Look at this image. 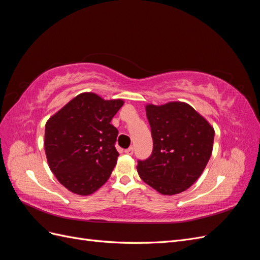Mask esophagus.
I'll return each instance as SVG.
<instances>
[{
	"instance_id": "1",
	"label": "esophagus",
	"mask_w": 260,
	"mask_h": 260,
	"mask_svg": "<svg viewBox=\"0 0 260 260\" xmlns=\"http://www.w3.org/2000/svg\"><path fill=\"white\" fill-rule=\"evenodd\" d=\"M124 153L127 154V155H132L133 154V147H129V148H127L124 151Z\"/></svg>"
}]
</instances>
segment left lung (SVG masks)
I'll list each match as a JSON object with an SVG mask.
<instances>
[{
  "instance_id": "obj_1",
  "label": "left lung",
  "mask_w": 260,
  "mask_h": 260,
  "mask_svg": "<svg viewBox=\"0 0 260 260\" xmlns=\"http://www.w3.org/2000/svg\"><path fill=\"white\" fill-rule=\"evenodd\" d=\"M145 111L153 152L138 161L139 176L162 195L179 194L203 174L211 156L215 130L184 102L147 104Z\"/></svg>"
}]
</instances>
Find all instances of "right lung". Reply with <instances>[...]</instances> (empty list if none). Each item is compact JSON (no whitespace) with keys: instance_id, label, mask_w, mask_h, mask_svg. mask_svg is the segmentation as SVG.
Wrapping results in <instances>:
<instances>
[{"instance_id":"1","label":"right lung","mask_w":260,"mask_h":260,"mask_svg":"<svg viewBox=\"0 0 260 260\" xmlns=\"http://www.w3.org/2000/svg\"><path fill=\"white\" fill-rule=\"evenodd\" d=\"M122 100L84 92L45 124L44 148L51 171L67 190L86 196L103 185L117 164L118 130L111 123Z\"/></svg>"}]
</instances>
